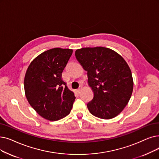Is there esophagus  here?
<instances>
[{
    "mask_svg": "<svg viewBox=\"0 0 159 159\" xmlns=\"http://www.w3.org/2000/svg\"><path fill=\"white\" fill-rule=\"evenodd\" d=\"M81 90H82V87H80L79 89H77V90H76V92H77V93H80V92H81Z\"/></svg>",
    "mask_w": 159,
    "mask_h": 159,
    "instance_id": "esophagus-1",
    "label": "esophagus"
}]
</instances>
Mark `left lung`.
I'll return each mask as SVG.
<instances>
[{
  "label": "left lung",
  "instance_id": "8db88e82",
  "mask_svg": "<svg viewBox=\"0 0 159 159\" xmlns=\"http://www.w3.org/2000/svg\"><path fill=\"white\" fill-rule=\"evenodd\" d=\"M76 58L87 71L93 98L87 104L90 113L108 120L125 107L133 89L130 68L120 54L108 48L86 47L75 51Z\"/></svg>",
  "mask_w": 159,
  "mask_h": 159
}]
</instances>
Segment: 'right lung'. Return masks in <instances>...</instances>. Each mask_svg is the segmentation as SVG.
<instances>
[{
    "mask_svg": "<svg viewBox=\"0 0 159 159\" xmlns=\"http://www.w3.org/2000/svg\"><path fill=\"white\" fill-rule=\"evenodd\" d=\"M73 50L54 48L34 59L27 69L25 92L30 106L45 119L57 121L70 114L75 97L61 77Z\"/></svg>",
    "mask_w": 159,
    "mask_h": 159,
    "instance_id": "1",
    "label": "right lung"
}]
</instances>
